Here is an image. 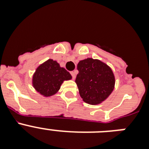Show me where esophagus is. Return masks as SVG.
Returning a JSON list of instances; mask_svg holds the SVG:
<instances>
[{"label": "esophagus", "instance_id": "1", "mask_svg": "<svg viewBox=\"0 0 149 149\" xmlns=\"http://www.w3.org/2000/svg\"><path fill=\"white\" fill-rule=\"evenodd\" d=\"M76 73H77V71H76V70L73 71V72H71V74H72V78H73V79L75 78V77H76Z\"/></svg>", "mask_w": 149, "mask_h": 149}]
</instances>
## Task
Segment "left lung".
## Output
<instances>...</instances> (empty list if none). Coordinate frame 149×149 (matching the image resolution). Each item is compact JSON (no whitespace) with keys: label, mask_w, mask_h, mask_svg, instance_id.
<instances>
[{"label":"left lung","mask_w":149,"mask_h":149,"mask_svg":"<svg viewBox=\"0 0 149 149\" xmlns=\"http://www.w3.org/2000/svg\"><path fill=\"white\" fill-rule=\"evenodd\" d=\"M75 82L84 102L98 104L113 92L115 77L108 65L98 60L87 58L77 64Z\"/></svg>","instance_id":"obj_1"}]
</instances>
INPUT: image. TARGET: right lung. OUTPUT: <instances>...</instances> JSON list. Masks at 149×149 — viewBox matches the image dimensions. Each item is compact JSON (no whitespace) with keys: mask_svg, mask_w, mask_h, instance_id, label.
Listing matches in <instances>:
<instances>
[{"mask_svg":"<svg viewBox=\"0 0 149 149\" xmlns=\"http://www.w3.org/2000/svg\"><path fill=\"white\" fill-rule=\"evenodd\" d=\"M71 79L69 72L50 59L36 68L33 77V86L38 93L48 97L58 92L63 81Z\"/></svg>","mask_w":149,"mask_h":149,"instance_id":"right-lung-1","label":"right lung"}]
</instances>
